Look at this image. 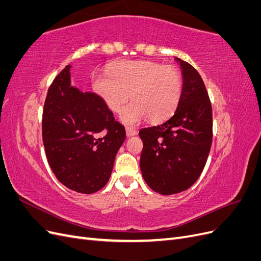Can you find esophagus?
Instances as JSON below:
<instances>
[{
  "mask_svg": "<svg viewBox=\"0 0 261 261\" xmlns=\"http://www.w3.org/2000/svg\"><path fill=\"white\" fill-rule=\"evenodd\" d=\"M126 135H127V137L135 136V135H137V130L132 128V127H126Z\"/></svg>",
  "mask_w": 261,
  "mask_h": 261,
  "instance_id": "esophagus-1",
  "label": "esophagus"
}]
</instances>
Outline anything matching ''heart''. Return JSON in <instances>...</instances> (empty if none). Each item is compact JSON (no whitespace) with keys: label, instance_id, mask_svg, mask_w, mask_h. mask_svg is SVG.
<instances>
[{"label":"heart","instance_id":"heart-1","mask_svg":"<svg viewBox=\"0 0 261 261\" xmlns=\"http://www.w3.org/2000/svg\"><path fill=\"white\" fill-rule=\"evenodd\" d=\"M92 87L108 108L120 113L130 96V103L121 115L123 123L135 125L143 118L153 123L169 118L179 103L183 80L172 65L150 61H118L107 73L92 77Z\"/></svg>","mask_w":261,"mask_h":261}]
</instances>
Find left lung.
I'll list each match as a JSON object with an SVG mask.
<instances>
[{
  "label": "left lung",
  "instance_id": "left-lung-1",
  "mask_svg": "<svg viewBox=\"0 0 261 261\" xmlns=\"http://www.w3.org/2000/svg\"><path fill=\"white\" fill-rule=\"evenodd\" d=\"M183 76L179 103L169 120L139 130L144 143L140 170L147 185L161 195L191 187L207 162L212 143V108L199 73L175 58Z\"/></svg>",
  "mask_w": 261,
  "mask_h": 261
}]
</instances>
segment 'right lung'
I'll return each instance as SVG.
<instances>
[{"instance_id":"1","label":"right lung","mask_w":261,"mask_h":261,"mask_svg":"<svg viewBox=\"0 0 261 261\" xmlns=\"http://www.w3.org/2000/svg\"><path fill=\"white\" fill-rule=\"evenodd\" d=\"M70 67L55 77L48 90L42 139L46 159L61 183L77 193L92 194L108 183L126 133L100 96L70 85Z\"/></svg>"}]
</instances>
